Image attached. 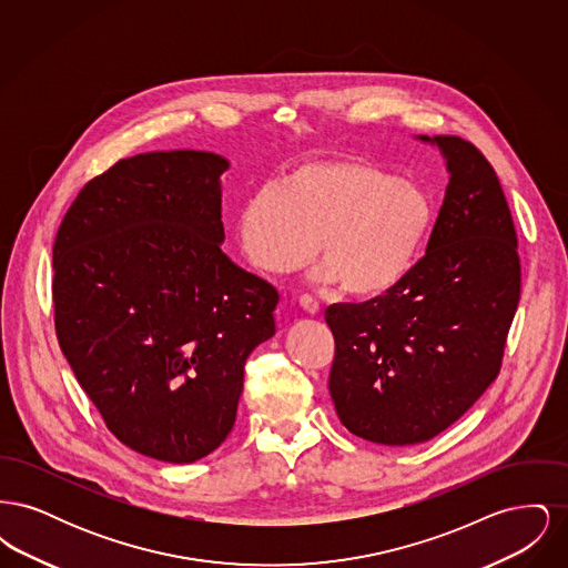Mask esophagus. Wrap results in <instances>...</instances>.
<instances>
[{
	"label": "esophagus",
	"mask_w": 568,
	"mask_h": 568,
	"mask_svg": "<svg viewBox=\"0 0 568 568\" xmlns=\"http://www.w3.org/2000/svg\"><path fill=\"white\" fill-rule=\"evenodd\" d=\"M300 306H302L308 315H317V313H320V302H317L315 297L308 296V294L300 296Z\"/></svg>",
	"instance_id": "34e87169"
}]
</instances>
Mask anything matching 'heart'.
I'll use <instances>...</instances> for the list:
<instances>
[{
	"instance_id": "obj_1",
	"label": "heart",
	"mask_w": 568,
	"mask_h": 568,
	"mask_svg": "<svg viewBox=\"0 0 568 568\" xmlns=\"http://www.w3.org/2000/svg\"><path fill=\"white\" fill-rule=\"evenodd\" d=\"M438 209L422 185L364 160L308 162L241 216L244 251L262 271H300L320 243L325 278L353 297L396 290L430 241Z\"/></svg>"
}]
</instances>
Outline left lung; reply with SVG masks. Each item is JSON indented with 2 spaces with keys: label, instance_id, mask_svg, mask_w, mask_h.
<instances>
[{
  "label": "left lung",
  "instance_id": "1",
  "mask_svg": "<svg viewBox=\"0 0 568 568\" xmlns=\"http://www.w3.org/2000/svg\"><path fill=\"white\" fill-rule=\"evenodd\" d=\"M419 138L449 172L426 255L389 294L325 311L338 419L381 445L430 440L481 398L519 304L514 216L491 163L459 135Z\"/></svg>",
  "mask_w": 568,
  "mask_h": 568
}]
</instances>
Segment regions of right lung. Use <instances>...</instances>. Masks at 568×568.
<instances>
[{
    "label": "right lung",
    "instance_id": "right-lung-1",
    "mask_svg": "<svg viewBox=\"0 0 568 568\" xmlns=\"http://www.w3.org/2000/svg\"><path fill=\"white\" fill-rule=\"evenodd\" d=\"M227 160L155 151L91 179L53 244L61 352L110 433L190 464L232 433L244 362L274 334L278 292L223 251Z\"/></svg>",
    "mask_w": 568,
    "mask_h": 568
}]
</instances>
